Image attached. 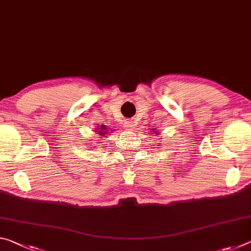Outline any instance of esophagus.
Here are the masks:
<instances>
[{"label":"esophagus","instance_id":"esophagus-1","mask_svg":"<svg viewBox=\"0 0 251 251\" xmlns=\"http://www.w3.org/2000/svg\"><path fill=\"white\" fill-rule=\"evenodd\" d=\"M124 127H125V129L128 130V131L134 130L135 127H136V122H135V120L125 122V123H124Z\"/></svg>","mask_w":251,"mask_h":251}]
</instances>
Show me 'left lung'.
Wrapping results in <instances>:
<instances>
[{
  "mask_svg": "<svg viewBox=\"0 0 251 251\" xmlns=\"http://www.w3.org/2000/svg\"><path fill=\"white\" fill-rule=\"evenodd\" d=\"M151 134H156V135H158V131H157L155 128H151V131H150Z\"/></svg>",
  "mask_w": 251,
  "mask_h": 251,
  "instance_id": "1",
  "label": "left lung"
}]
</instances>
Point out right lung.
I'll use <instances>...</instances> for the list:
<instances>
[{
  "mask_svg": "<svg viewBox=\"0 0 251 251\" xmlns=\"http://www.w3.org/2000/svg\"><path fill=\"white\" fill-rule=\"evenodd\" d=\"M95 131H96V134L100 136V138H105V137H107V135L112 134L114 130L109 129L106 125H97L95 128Z\"/></svg>",
  "mask_w": 251,
  "mask_h": 251,
  "instance_id": "obj_1",
  "label": "right lung"
}]
</instances>
